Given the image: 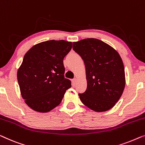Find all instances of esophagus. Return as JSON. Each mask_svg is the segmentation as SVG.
<instances>
[{"instance_id": "esophagus-1", "label": "esophagus", "mask_w": 145, "mask_h": 145, "mask_svg": "<svg viewBox=\"0 0 145 145\" xmlns=\"http://www.w3.org/2000/svg\"><path fill=\"white\" fill-rule=\"evenodd\" d=\"M76 80H77L76 78H74V79L72 80V85H73V86H74L75 84H76Z\"/></svg>"}]
</instances>
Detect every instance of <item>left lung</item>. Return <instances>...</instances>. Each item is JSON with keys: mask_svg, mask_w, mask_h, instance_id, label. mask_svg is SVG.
<instances>
[{"mask_svg": "<svg viewBox=\"0 0 145 145\" xmlns=\"http://www.w3.org/2000/svg\"><path fill=\"white\" fill-rule=\"evenodd\" d=\"M72 49L86 67L87 89L78 93L81 101L95 112L112 108L122 95L125 84L124 67L119 54L97 39L73 42Z\"/></svg>", "mask_w": 145, "mask_h": 145, "instance_id": "left-lung-1", "label": "left lung"}]
</instances>
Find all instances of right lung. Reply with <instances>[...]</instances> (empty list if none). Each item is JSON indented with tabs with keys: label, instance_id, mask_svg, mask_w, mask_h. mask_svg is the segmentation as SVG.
<instances>
[{
	"label": "right lung",
	"instance_id": "add662e5",
	"mask_svg": "<svg viewBox=\"0 0 145 145\" xmlns=\"http://www.w3.org/2000/svg\"><path fill=\"white\" fill-rule=\"evenodd\" d=\"M71 48V42L52 40L33 46L24 56L17 77L22 97L33 110H52L71 87L70 80L65 78L63 65Z\"/></svg>",
	"mask_w": 145,
	"mask_h": 145
}]
</instances>
